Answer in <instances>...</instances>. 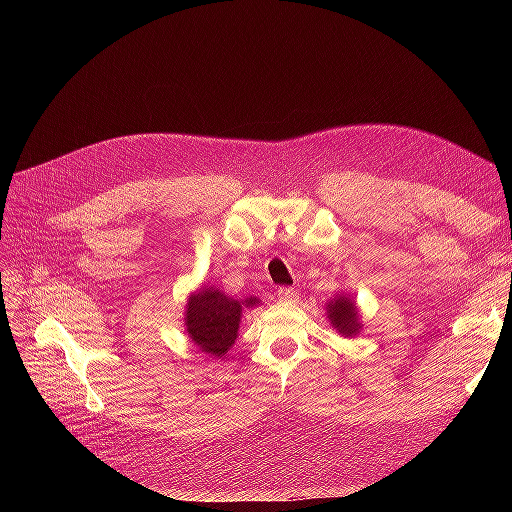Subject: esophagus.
Returning a JSON list of instances; mask_svg holds the SVG:
<instances>
[{
    "mask_svg": "<svg viewBox=\"0 0 512 512\" xmlns=\"http://www.w3.org/2000/svg\"><path fill=\"white\" fill-rule=\"evenodd\" d=\"M275 294H277V301H280V303H294L299 299V292L294 288H288V286L277 288Z\"/></svg>",
    "mask_w": 512,
    "mask_h": 512,
    "instance_id": "obj_1",
    "label": "esophagus"
}]
</instances>
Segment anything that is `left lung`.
<instances>
[{
    "mask_svg": "<svg viewBox=\"0 0 512 512\" xmlns=\"http://www.w3.org/2000/svg\"><path fill=\"white\" fill-rule=\"evenodd\" d=\"M327 312H329L331 324H333V327H335L339 333H342V335L352 337V335L359 333V329H361L359 316H356L354 303H352L350 299L339 297V299L331 301L329 307H327Z\"/></svg>",
    "mask_w": 512,
    "mask_h": 512,
    "instance_id": "left-lung-1",
    "label": "left lung"
}]
</instances>
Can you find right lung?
I'll return each mask as SVG.
<instances>
[{"label":"right lung","mask_w":512,"mask_h":512,"mask_svg":"<svg viewBox=\"0 0 512 512\" xmlns=\"http://www.w3.org/2000/svg\"><path fill=\"white\" fill-rule=\"evenodd\" d=\"M258 299L237 301L215 288H203L190 297L185 327L192 342L207 354L222 356L235 344L243 305L254 307Z\"/></svg>","instance_id":"add662e5"}]
</instances>
